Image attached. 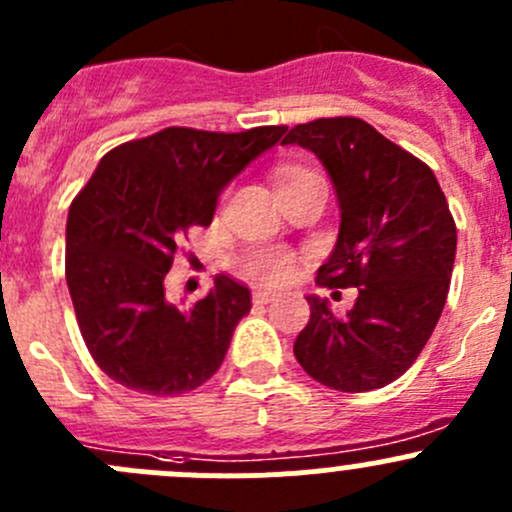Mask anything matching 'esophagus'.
Instances as JSON below:
<instances>
[{
    "mask_svg": "<svg viewBox=\"0 0 512 512\" xmlns=\"http://www.w3.org/2000/svg\"><path fill=\"white\" fill-rule=\"evenodd\" d=\"M275 297H277V294L272 292V289H267V287H255V292H252V299H255V304H267V302H272Z\"/></svg>",
    "mask_w": 512,
    "mask_h": 512,
    "instance_id": "34e87169",
    "label": "esophagus"
}]
</instances>
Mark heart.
Listing matches in <instances>:
<instances>
[{"label": "heart", "instance_id": "obj_1", "mask_svg": "<svg viewBox=\"0 0 512 512\" xmlns=\"http://www.w3.org/2000/svg\"><path fill=\"white\" fill-rule=\"evenodd\" d=\"M292 173H299V170H287L282 178ZM289 270H292V257L282 250H257L247 257V272H252L260 280L280 282L289 275Z\"/></svg>", "mask_w": 512, "mask_h": 512}]
</instances>
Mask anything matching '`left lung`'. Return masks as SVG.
I'll use <instances>...</instances> for the list:
<instances>
[{"label": "left lung", "mask_w": 512, "mask_h": 512, "mask_svg": "<svg viewBox=\"0 0 512 512\" xmlns=\"http://www.w3.org/2000/svg\"><path fill=\"white\" fill-rule=\"evenodd\" d=\"M282 146L314 153L337 195V245L317 282L359 292L342 319L307 294L312 314L294 356L329 389H381L414 364L446 304L456 260L446 195L426 163L361 118L302 123Z\"/></svg>", "instance_id": "left-lung-1"}]
</instances>
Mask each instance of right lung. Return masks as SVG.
Segmentation results:
<instances>
[{"label":"right lung","mask_w":512,"mask_h":512,"mask_svg":"<svg viewBox=\"0 0 512 512\" xmlns=\"http://www.w3.org/2000/svg\"><path fill=\"white\" fill-rule=\"evenodd\" d=\"M285 126L242 133L165 128L98 160L66 218V285L81 337L106 376L151 396L198 389L223 364L250 289L218 275L195 304L170 302L165 275L193 225Z\"/></svg>","instance_id":"obj_1"}]
</instances>
